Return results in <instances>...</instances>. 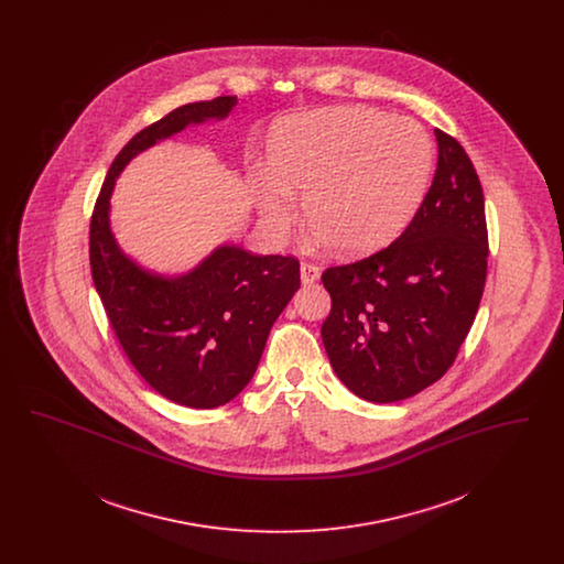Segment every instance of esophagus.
I'll return each mask as SVG.
<instances>
[{"mask_svg": "<svg viewBox=\"0 0 564 564\" xmlns=\"http://www.w3.org/2000/svg\"><path fill=\"white\" fill-rule=\"evenodd\" d=\"M319 274H322V270H319L317 264H313V262H302V264H300L302 283H315V281L319 279Z\"/></svg>", "mask_w": 564, "mask_h": 564, "instance_id": "34e87169", "label": "esophagus"}]
</instances>
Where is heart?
Returning <instances> with one entry per match:
<instances>
[{
    "instance_id": "obj_1",
    "label": "heart",
    "mask_w": 564,
    "mask_h": 564,
    "mask_svg": "<svg viewBox=\"0 0 564 564\" xmlns=\"http://www.w3.org/2000/svg\"><path fill=\"white\" fill-rule=\"evenodd\" d=\"M431 141L410 118L359 106L322 109L279 122L267 171L256 175L264 224L281 232L294 217L292 192L329 251L370 253L402 232L431 173Z\"/></svg>"
}]
</instances>
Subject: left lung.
Masks as SVG:
<instances>
[{
    "label": "left lung",
    "mask_w": 564,
    "mask_h": 564,
    "mask_svg": "<svg viewBox=\"0 0 564 564\" xmlns=\"http://www.w3.org/2000/svg\"><path fill=\"white\" fill-rule=\"evenodd\" d=\"M437 169L402 235L372 256L323 270L322 325L336 376L357 398L400 402L448 372L476 319L488 267L478 173L440 129Z\"/></svg>",
    "instance_id": "left-lung-1"
}]
</instances>
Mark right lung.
Here are the masks:
<instances>
[{"label": "right lung", "instance_id": "add662e5", "mask_svg": "<svg viewBox=\"0 0 564 564\" xmlns=\"http://www.w3.org/2000/svg\"><path fill=\"white\" fill-rule=\"evenodd\" d=\"M235 106V95L188 104L134 134L111 162L90 217V272L120 347L162 398L200 410L235 400L251 380L272 323L300 288V262L221 245L188 274H154L120 251L109 196L139 152Z\"/></svg>", "mask_w": 564, "mask_h": 564}]
</instances>
